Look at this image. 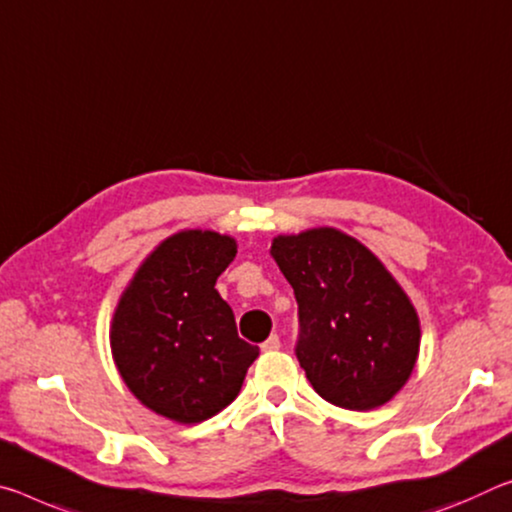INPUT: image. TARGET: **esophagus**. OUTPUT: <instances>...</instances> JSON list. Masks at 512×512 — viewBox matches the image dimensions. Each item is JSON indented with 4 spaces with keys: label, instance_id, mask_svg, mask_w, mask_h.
<instances>
[{
    "label": "esophagus",
    "instance_id": "34e87169",
    "mask_svg": "<svg viewBox=\"0 0 512 512\" xmlns=\"http://www.w3.org/2000/svg\"><path fill=\"white\" fill-rule=\"evenodd\" d=\"M280 348V337L278 335H271L269 339H266V342L262 344V351L264 353H273V351H278Z\"/></svg>",
    "mask_w": 512,
    "mask_h": 512
}]
</instances>
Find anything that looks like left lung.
Returning a JSON list of instances; mask_svg holds the SVG:
<instances>
[{
  "label": "left lung",
  "mask_w": 512,
  "mask_h": 512,
  "mask_svg": "<svg viewBox=\"0 0 512 512\" xmlns=\"http://www.w3.org/2000/svg\"><path fill=\"white\" fill-rule=\"evenodd\" d=\"M271 257L294 287L296 355L314 392L358 412L392 401L417 364L421 328L385 264L337 227L278 234Z\"/></svg>",
  "instance_id": "left-lung-1"
}]
</instances>
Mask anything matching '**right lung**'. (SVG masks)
Instances as JSON below:
<instances>
[{
  "mask_svg": "<svg viewBox=\"0 0 512 512\" xmlns=\"http://www.w3.org/2000/svg\"><path fill=\"white\" fill-rule=\"evenodd\" d=\"M234 255L230 234H170L143 259L113 312L109 342L120 378L145 408L177 424H200L230 405L259 355L214 289Z\"/></svg>",
  "mask_w": 512,
  "mask_h": 512,
  "instance_id": "obj_1",
  "label": "right lung"
}]
</instances>
